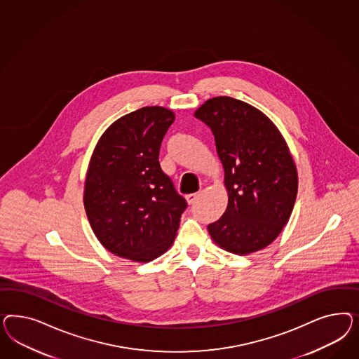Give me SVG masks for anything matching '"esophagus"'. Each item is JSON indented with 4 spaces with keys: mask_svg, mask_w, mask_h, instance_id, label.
<instances>
[{
    "mask_svg": "<svg viewBox=\"0 0 359 359\" xmlns=\"http://www.w3.org/2000/svg\"><path fill=\"white\" fill-rule=\"evenodd\" d=\"M198 196H200V194H189V195L185 196V198H187L188 204H194L196 200L198 198Z\"/></svg>",
    "mask_w": 359,
    "mask_h": 359,
    "instance_id": "1",
    "label": "esophagus"
}]
</instances>
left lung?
I'll use <instances>...</instances> for the list:
<instances>
[{
  "mask_svg": "<svg viewBox=\"0 0 359 359\" xmlns=\"http://www.w3.org/2000/svg\"><path fill=\"white\" fill-rule=\"evenodd\" d=\"M215 135L229 192L225 213L208 225L224 250L245 255L269 246L292 213L297 171L284 138L261 110L236 98L208 100L195 111Z\"/></svg>",
  "mask_w": 359,
  "mask_h": 359,
  "instance_id": "obj_1",
  "label": "left lung"
}]
</instances>
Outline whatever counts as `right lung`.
<instances>
[{
  "mask_svg": "<svg viewBox=\"0 0 359 359\" xmlns=\"http://www.w3.org/2000/svg\"><path fill=\"white\" fill-rule=\"evenodd\" d=\"M175 114L144 107L113 122L88 167L84 207L107 250L134 262L152 261L174 242L187 209L159 164V150Z\"/></svg>",
  "mask_w": 359,
  "mask_h": 359,
  "instance_id": "1",
  "label": "right lung"
}]
</instances>
